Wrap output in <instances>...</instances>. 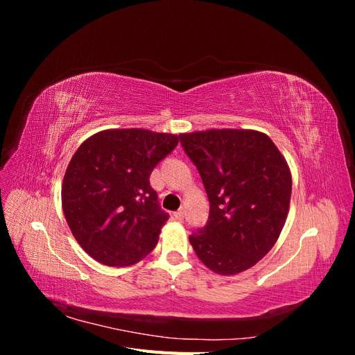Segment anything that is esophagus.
<instances>
[{"label":"esophagus","mask_w":355,"mask_h":355,"mask_svg":"<svg viewBox=\"0 0 355 355\" xmlns=\"http://www.w3.org/2000/svg\"><path fill=\"white\" fill-rule=\"evenodd\" d=\"M175 218L178 219V220H182L185 218V210L184 209H180V210H178L176 213H175Z\"/></svg>","instance_id":"1"}]
</instances>
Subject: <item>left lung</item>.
I'll return each instance as SVG.
<instances>
[{"label":"left lung","instance_id":"obj_1","mask_svg":"<svg viewBox=\"0 0 355 355\" xmlns=\"http://www.w3.org/2000/svg\"><path fill=\"white\" fill-rule=\"evenodd\" d=\"M197 167L210 210L189 235L198 259L211 271L249 270L272 249L284 227L292 176L282 153L254 130H207L179 135Z\"/></svg>","mask_w":355,"mask_h":355}]
</instances>
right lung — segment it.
<instances>
[{"instance_id":"right-lung-1","label":"right lung","mask_w":355,"mask_h":355,"mask_svg":"<svg viewBox=\"0 0 355 355\" xmlns=\"http://www.w3.org/2000/svg\"><path fill=\"white\" fill-rule=\"evenodd\" d=\"M179 142L142 128L103 130L81 144L62 185V207L85 253L108 266L133 265L154 250L168 213L149 184Z\"/></svg>"}]
</instances>
